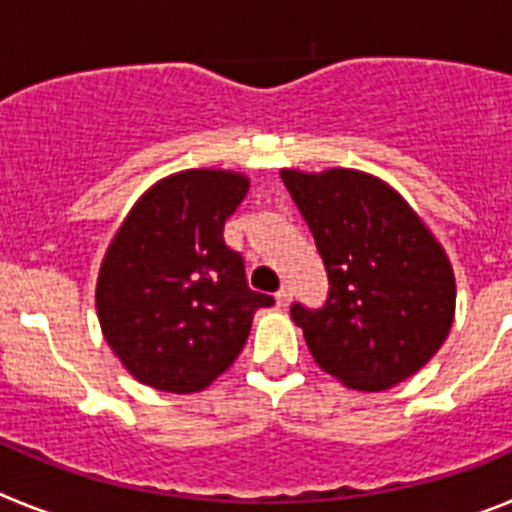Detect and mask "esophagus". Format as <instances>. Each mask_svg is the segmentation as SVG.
Returning <instances> with one entry per match:
<instances>
[{
	"label": "esophagus",
	"instance_id": "obj_1",
	"mask_svg": "<svg viewBox=\"0 0 512 512\" xmlns=\"http://www.w3.org/2000/svg\"><path fill=\"white\" fill-rule=\"evenodd\" d=\"M274 297H277V305H279V307H287L289 300H292V289H289L287 284H284V287L279 289V292H277V295H274Z\"/></svg>",
	"mask_w": 512,
	"mask_h": 512
}]
</instances>
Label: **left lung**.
<instances>
[{
	"label": "left lung",
	"mask_w": 512,
	"mask_h": 512,
	"mask_svg": "<svg viewBox=\"0 0 512 512\" xmlns=\"http://www.w3.org/2000/svg\"><path fill=\"white\" fill-rule=\"evenodd\" d=\"M328 271L320 310L292 305L312 359L351 390L413 377L449 336L451 261L397 189L356 169H282Z\"/></svg>",
	"instance_id": "1"
}]
</instances>
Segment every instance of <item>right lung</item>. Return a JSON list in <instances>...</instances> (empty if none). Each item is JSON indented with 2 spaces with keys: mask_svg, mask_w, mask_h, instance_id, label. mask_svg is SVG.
Listing matches in <instances>:
<instances>
[{
  "mask_svg": "<svg viewBox=\"0 0 512 512\" xmlns=\"http://www.w3.org/2000/svg\"><path fill=\"white\" fill-rule=\"evenodd\" d=\"M246 174L187 169L140 194L107 246L97 318L112 354L140 384L189 395L238 359L253 312L274 297L246 284L223 225L248 194Z\"/></svg>",
  "mask_w": 512,
  "mask_h": 512,
  "instance_id": "1",
  "label": "right lung"
}]
</instances>
